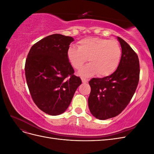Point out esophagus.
Returning a JSON list of instances; mask_svg holds the SVG:
<instances>
[{"label":"esophagus","mask_w":154,"mask_h":154,"mask_svg":"<svg viewBox=\"0 0 154 154\" xmlns=\"http://www.w3.org/2000/svg\"><path fill=\"white\" fill-rule=\"evenodd\" d=\"M82 81L83 83H87L88 80V79H86V78H82Z\"/></svg>","instance_id":"esophagus-1"}]
</instances>
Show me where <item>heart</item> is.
Returning a JSON list of instances; mask_svg holds the SVG:
<instances>
[{"label":"heart","mask_w":154,"mask_h":154,"mask_svg":"<svg viewBox=\"0 0 154 154\" xmlns=\"http://www.w3.org/2000/svg\"><path fill=\"white\" fill-rule=\"evenodd\" d=\"M122 53L117 40L88 37L78 41V48L71 46L67 51V57L76 69H80L88 60L91 63L80 71L83 76H90L95 73L99 76H107L117 69Z\"/></svg>","instance_id":"obj_1"}]
</instances>
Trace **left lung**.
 I'll return each mask as SVG.
<instances>
[{
	"mask_svg": "<svg viewBox=\"0 0 154 154\" xmlns=\"http://www.w3.org/2000/svg\"><path fill=\"white\" fill-rule=\"evenodd\" d=\"M122 49L119 66L110 76L93 78L88 82L91 91L88 108L95 118L104 120L116 117L127 107L139 80V61L136 53L118 36Z\"/></svg>",
	"mask_w": 154,
	"mask_h": 154,
	"instance_id": "obj_1",
	"label": "left lung"
}]
</instances>
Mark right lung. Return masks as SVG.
<instances>
[{
	"label": "right lung",
	"mask_w": 154,
	"mask_h": 154,
	"mask_svg": "<svg viewBox=\"0 0 154 154\" xmlns=\"http://www.w3.org/2000/svg\"><path fill=\"white\" fill-rule=\"evenodd\" d=\"M71 36L53 34L32 46L25 63L27 86L34 103L45 113L57 116L68 108L81 83L69 62Z\"/></svg>",
	"instance_id": "add662e5"
}]
</instances>
